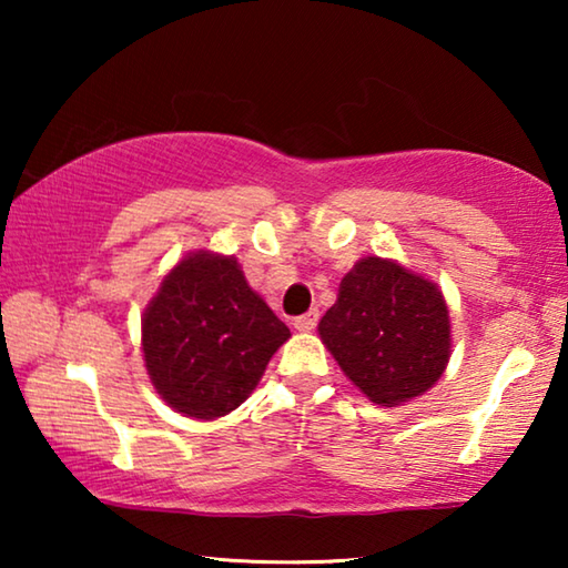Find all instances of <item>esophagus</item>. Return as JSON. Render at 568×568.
Masks as SVG:
<instances>
[{"instance_id":"obj_1","label":"esophagus","mask_w":568,"mask_h":568,"mask_svg":"<svg viewBox=\"0 0 568 568\" xmlns=\"http://www.w3.org/2000/svg\"><path fill=\"white\" fill-rule=\"evenodd\" d=\"M315 325H318V311H307L301 318L293 321V328L301 331V333H311Z\"/></svg>"}]
</instances>
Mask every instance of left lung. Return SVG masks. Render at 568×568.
I'll use <instances>...</instances> for the list:
<instances>
[{"label": "left lung", "instance_id": "8db88e82", "mask_svg": "<svg viewBox=\"0 0 568 568\" xmlns=\"http://www.w3.org/2000/svg\"><path fill=\"white\" fill-rule=\"evenodd\" d=\"M325 348L376 406L423 396L450 361V315L440 287L390 257H361L318 323Z\"/></svg>", "mask_w": 568, "mask_h": 568}]
</instances>
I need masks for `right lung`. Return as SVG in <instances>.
I'll list each match as a JSON object with an SVG mask.
<instances>
[{
	"mask_svg": "<svg viewBox=\"0 0 568 568\" xmlns=\"http://www.w3.org/2000/svg\"><path fill=\"white\" fill-rule=\"evenodd\" d=\"M287 325L247 285L235 255L187 253L142 313V358L168 406L215 420L245 403Z\"/></svg>",
	"mask_w": 568,
	"mask_h": 568,
	"instance_id": "right-lung-1",
	"label": "right lung"
}]
</instances>
